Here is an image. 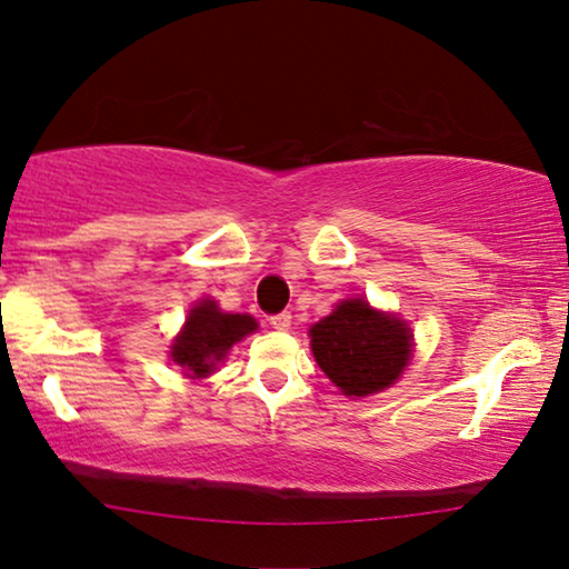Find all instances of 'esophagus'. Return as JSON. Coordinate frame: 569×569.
Returning <instances> with one entry per match:
<instances>
[{
    "label": "esophagus",
    "instance_id": "34e87169",
    "mask_svg": "<svg viewBox=\"0 0 569 569\" xmlns=\"http://www.w3.org/2000/svg\"><path fill=\"white\" fill-rule=\"evenodd\" d=\"M269 323L274 326L277 331H287V329H290V323H292V316L287 313V310H282V313H274V316H271V318H269Z\"/></svg>",
    "mask_w": 569,
    "mask_h": 569
}]
</instances>
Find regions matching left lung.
<instances>
[{"mask_svg": "<svg viewBox=\"0 0 569 569\" xmlns=\"http://www.w3.org/2000/svg\"><path fill=\"white\" fill-rule=\"evenodd\" d=\"M310 349L345 396H368L383 391L407 368L411 333L368 300H345L310 329Z\"/></svg>", "mask_w": 569, "mask_h": 569, "instance_id": "1", "label": "left lung"}]
</instances>
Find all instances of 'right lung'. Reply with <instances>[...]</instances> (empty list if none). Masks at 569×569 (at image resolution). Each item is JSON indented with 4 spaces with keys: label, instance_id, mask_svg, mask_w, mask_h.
I'll list each match as a JSON object with an SVG mask.
<instances>
[{
    "label": "right lung",
    "instance_id": "right-lung-1",
    "mask_svg": "<svg viewBox=\"0 0 569 569\" xmlns=\"http://www.w3.org/2000/svg\"><path fill=\"white\" fill-rule=\"evenodd\" d=\"M251 331H256L251 316L222 313L214 300H201L186 318L170 357L176 365H181L189 378H207L214 365L228 355V349Z\"/></svg>",
    "mask_w": 569,
    "mask_h": 569
}]
</instances>
